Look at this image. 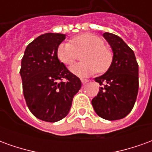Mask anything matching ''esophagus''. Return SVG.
Listing matches in <instances>:
<instances>
[{"mask_svg":"<svg viewBox=\"0 0 152 152\" xmlns=\"http://www.w3.org/2000/svg\"><path fill=\"white\" fill-rule=\"evenodd\" d=\"M80 80H81V83H82L83 85H85L87 82H89V80L87 79H80Z\"/></svg>","mask_w":152,"mask_h":152,"instance_id":"obj_1","label":"esophagus"}]
</instances>
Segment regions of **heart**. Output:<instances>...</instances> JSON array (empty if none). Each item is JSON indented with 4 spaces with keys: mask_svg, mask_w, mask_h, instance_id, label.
I'll use <instances>...</instances> for the list:
<instances>
[{
    "mask_svg": "<svg viewBox=\"0 0 152 152\" xmlns=\"http://www.w3.org/2000/svg\"><path fill=\"white\" fill-rule=\"evenodd\" d=\"M83 53L81 63L70 66V71L79 76L93 75L97 72H105L112 61V52L104 46L101 38L92 34L76 37L71 42H63L58 47L57 55L60 62L70 65L77 58L78 53Z\"/></svg>",
    "mask_w": 152,
    "mask_h": 152,
    "instance_id": "obj_1",
    "label": "heart"
}]
</instances>
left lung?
<instances>
[{"label":"left lung","instance_id":"left-lung-1","mask_svg":"<svg viewBox=\"0 0 152 152\" xmlns=\"http://www.w3.org/2000/svg\"><path fill=\"white\" fill-rule=\"evenodd\" d=\"M112 48L111 66L95 81L102 86L92 105L100 117L115 121L125 117L134 107L138 92V64L133 50L118 36L103 33Z\"/></svg>","mask_w":152,"mask_h":152}]
</instances>
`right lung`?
<instances>
[{"label": "right lung", "mask_w": 152, "mask_h": 152, "mask_svg": "<svg viewBox=\"0 0 152 152\" xmlns=\"http://www.w3.org/2000/svg\"><path fill=\"white\" fill-rule=\"evenodd\" d=\"M65 38L60 33L40 35L27 46L22 59L27 105L36 117L47 122H56L68 114L73 97L81 87L80 80L58 58V47Z\"/></svg>", "instance_id": "1"}]
</instances>
